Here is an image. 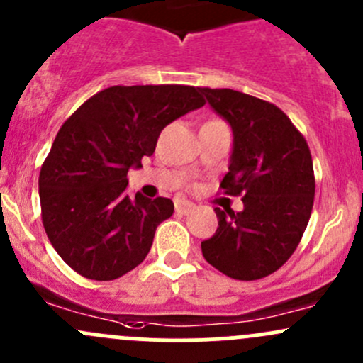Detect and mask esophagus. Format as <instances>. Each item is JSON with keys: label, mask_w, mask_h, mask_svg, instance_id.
Wrapping results in <instances>:
<instances>
[{"label": "esophagus", "mask_w": 363, "mask_h": 363, "mask_svg": "<svg viewBox=\"0 0 363 363\" xmlns=\"http://www.w3.org/2000/svg\"><path fill=\"white\" fill-rule=\"evenodd\" d=\"M195 208H196V205L191 203V202H177V203H175V211H177L179 214H191Z\"/></svg>", "instance_id": "1"}]
</instances>
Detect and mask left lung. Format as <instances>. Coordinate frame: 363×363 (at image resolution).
I'll return each instance as SVG.
<instances>
[{
  "label": "left lung",
  "mask_w": 363,
  "mask_h": 363,
  "mask_svg": "<svg viewBox=\"0 0 363 363\" xmlns=\"http://www.w3.org/2000/svg\"><path fill=\"white\" fill-rule=\"evenodd\" d=\"M200 93L233 133L223 191L244 195L240 212L214 208L218 230L202 242L203 258L233 279H262L288 262L309 223L311 151L276 105L233 89L200 87Z\"/></svg>",
  "instance_id": "1"
}]
</instances>
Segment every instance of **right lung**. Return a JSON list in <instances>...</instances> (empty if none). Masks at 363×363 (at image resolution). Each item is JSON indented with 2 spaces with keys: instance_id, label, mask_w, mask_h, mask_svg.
I'll list each match as a JSON object with an SVG mask.
<instances>
[{
  "instance_id": "add662e5",
  "label": "right lung",
  "mask_w": 363,
  "mask_h": 363,
  "mask_svg": "<svg viewBox=\"0 0 363 363\" xmlns=\"http://www.w3.org/2000/svg\"><path fill=\"white\" fill-rule=\"evenodd\" d=\"M203 104L191 86H113L61 126L40 170V205L50 244L75 272L112 281L144 262L174 202L131 199L126 175L155 152L167 124Z\"/></svg>"
}]
</instances>
